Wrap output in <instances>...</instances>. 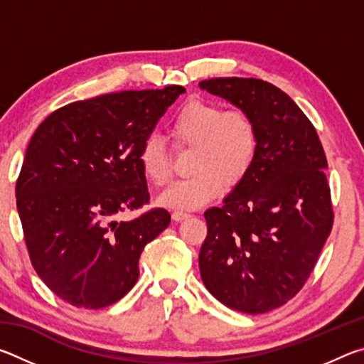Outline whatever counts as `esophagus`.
<instances>
[{
    "label": "esophagus",
    "instance_id": "1",
    "mask_svg": "<svg viewBox=\"0 0 364 364\" xmlns=\"http://www.w3.org/2000/svg\"><path fill=\"white\" fill-rule=\"evenodd\" d=\"M171 217H173V220H175V221H183V220L189 218L191 215H189V213H186V212H181V210H175V212H173V215H171Z\"/></svg>",
    "mask_w": 364,
    "mask_h": 364
}]
</instances>
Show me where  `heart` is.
Masks as SVG:
<instances>
[{"label": "heart", "instance_id": "b5f03b06", "mask_svg": "<svg viewBox=\"0 0 364 364\" xmlns=\"http://www.w3.org/2000/svg\"><path fill=\"white\" fill-rule=\"evenodd\" d=\"M178 143L194 146L193 176L170 184L159 204L173 210H194L218 197L226 186H234L255 162L258 151L257 127L242 110H225L217 102L193 100L171 123ZM144 176L154 184H165L170 164L160 138L149 136L139 152Z\"/></svg>", "mask_w": 364, "mask_h": 364}]
</instances>
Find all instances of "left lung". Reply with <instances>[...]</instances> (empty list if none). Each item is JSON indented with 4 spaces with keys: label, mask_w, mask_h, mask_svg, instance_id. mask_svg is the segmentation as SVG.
<instances>
[{
    "label": "left lung",
    "mask_w": 364,
    "mask_h": 364,
    "mask_svg": "<svg viewBox=\"0 0 364 364\" xmlns=\"http://www.w3.org/2000/svg\"><path fill=\"white\" fill-rule=\"evenodd\" d=\"M199 86L247 114L258 134L247 176L204 213L200 278L232 310L267 313L300 291L329 236L328 160L315 127L278 86L237 77Z\"/></svg>",
    "instance_id": "1"
}]
</instances>
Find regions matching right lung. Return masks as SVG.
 <instances>
[{
  "label": "right lung",
  "instance_id": "obj_1",
  "mask_svg": "<svg viewBox=\"0 0 364 364\" xmlns=\"http://www.w3.org/2000/svg\"><path fill=\"white\" fill-rule=\"evenodd\" d=\"M184 91L102 95L58 109L36 128L16 184L17 212L33 268L58 297L96 310L136 284L141 252L170 213L117 218L149 202L141 146Z\"/></svg>",
  "mask_w": 364,
  "mask_h": 364
}]
</instances>
